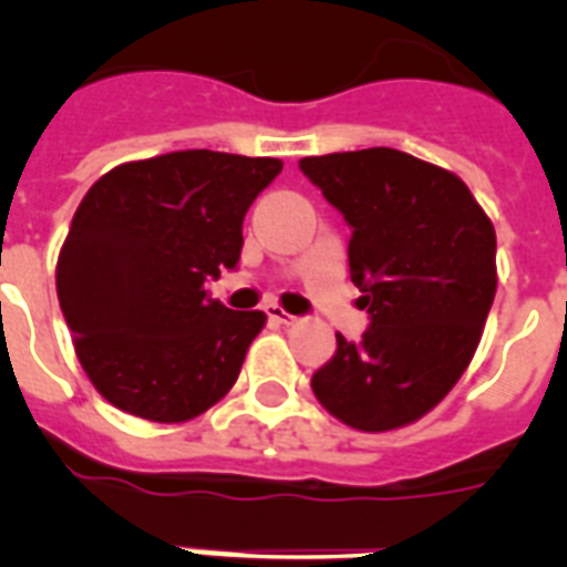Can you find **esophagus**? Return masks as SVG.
Segmentation results:
<instances>
[{"mask_svg":"<svg viewBox=\"0 0 567 567\" xmlns=\"http://www.w3.org/2000/svg\"><path fill=\"white\" fill-rule=\"evenodd\" d=\"M265 315L274 320V323H293V315H288V311L279 309V306H265Z\"/></svg>","mask_w":567,"mask_h":567,"instance_id":"obj_1","label":"esophagus"}]
</instances>
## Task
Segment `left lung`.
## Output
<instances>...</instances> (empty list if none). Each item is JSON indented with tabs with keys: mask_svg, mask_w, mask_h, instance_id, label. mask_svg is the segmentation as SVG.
Listing matches in <instances>:
<instances>
[{
	"mask_svg": "<svg viewBox=\"0 0 567 567\" xmlns=\"http://www.w3.org/2000/svg\"><path fill=\"white\" fill-rule=\"evenodd\" d=\"M302 176L350 226V279L371 327L311 377L338 421L385 432L426 414L474 359L497 291V238L467 185L400 150L311 155Z\"/></svg>",
	"mask_w": 567,
	"mask_h": 567,
	"instance_id": "8db88e82",
	"label": "left lung"
}]
</instances>
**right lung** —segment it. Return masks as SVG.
<instances>
[{"label":"right lung","instance_id":"add662e5","mask_svg":"<svg viewBox=\"0 0 567 567\" xmlns=\"http://www.w3.org/2000/svg\"><path fill=\"white\" fill-rule=\"evenodd\" d=\"M279 158L185 150L109 171L58 256V302L93 388L155 423L190 421L240 373L265 311H231L208 282L235 270L244 217Z\"/></svg>","mask_w":567,"mask_h":567}]
</instances>
